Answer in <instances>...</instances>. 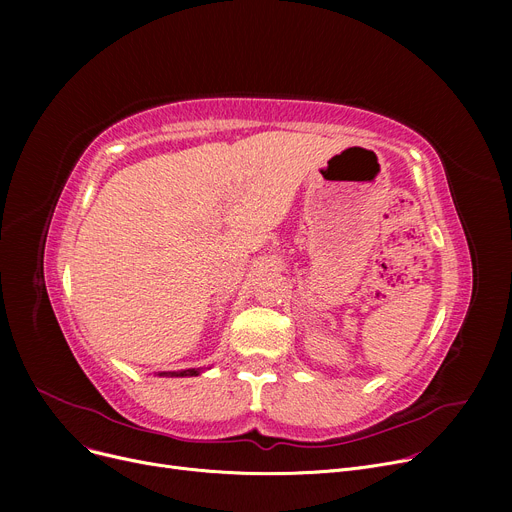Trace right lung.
<instances>
[{"label": "right lung", "mask_w": 512, "mask_h": 512, "mask_svg": "<svg viewBox=\"0 0 512 512\" xmlns=\"http://www.w3.org/2000/svg\"><path fill=\"white\" fill-rule=\"evenodd\" d=\"M201 369H184V371H161L159 375H166V378H191V375H199Z\"/></svg>", "instance_id": "right-lung-1"}]
</instances>
